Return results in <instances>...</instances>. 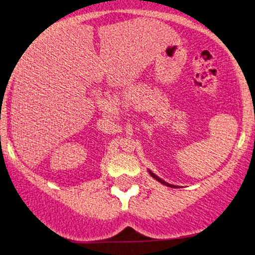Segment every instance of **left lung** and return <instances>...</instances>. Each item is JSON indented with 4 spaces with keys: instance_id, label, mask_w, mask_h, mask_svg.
<instances>
[{
    "instance_id": "1",
    "label": "left lung",
    "mask_w": 255,
    "mask_h": 255,
    "mask_svg": "<svg viewBox=\"0 0 255 255\" xmlns=\"http://www.w3.org/2000/svg\"><path fill=\"white\" fill-rule=\"evenodd\" d=\"M148 172H150V175H151V176H152V177H153V178H156V180L158 181V182H160V183L165 184V186H168V187H174V186H172V184H169L168 182H165V181H163V180H162V178H159V177H158V176H156V175H154V174H153V172H152V171H150V170H148Z\"/></svg>"
}]
</instances>
